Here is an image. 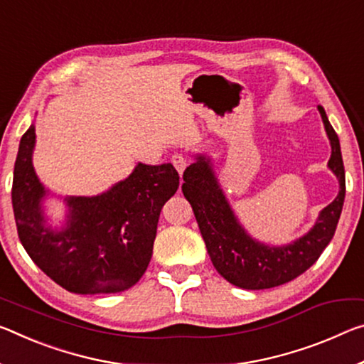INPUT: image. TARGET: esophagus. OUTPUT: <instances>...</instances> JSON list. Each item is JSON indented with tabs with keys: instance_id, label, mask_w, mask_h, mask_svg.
Returning a JSON list of instances; mask_svg holds the SVG:
<instances>
[{
	"instance_id": "34e87169",
	"label": "esophagus",
	"mask_w": 364,
	"mask_h": 364,
	"mask_svg": "<svg viewBox=\"0 0 364 364\" xmlns=\"http://www.w3.org/2000/svg\"><path fill=\"white\" fill-rule=\"evenodd\" d=\"M171 164L175 165V168L178 170V173H180V176H181L183 171L186 170V166L189 165V159L186 157V155H183V154H175L171 157Z\"/></svg>"
}]
</instances>
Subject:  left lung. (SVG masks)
<instances>
[{"mask_svg": "<svg viewBox=\"0 0 364 364\" xmlns=\"http://www.w3.org/2000/svg\"><path fill=\"white\" fill-rule=\"evenodd\" d=\"M331 142L328 170L337 176L338 194L324 207L308 233L287 245L262 243L246 232L218 181L213 161L196 154L183 173V194L191 204L200 235L217 272L245 290H264L296 279L313 265L336 233L345 200V170L338 136L321 105L317 107Z\"/></svg>", "mask_w": 364, "mask_h": 364, "instance_id": "left-lung-1", "label": "left lung"}]
</instances>
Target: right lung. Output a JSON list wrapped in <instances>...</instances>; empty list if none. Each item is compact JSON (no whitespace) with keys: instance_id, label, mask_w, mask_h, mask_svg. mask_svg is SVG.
<instances>
[{"instance_id":"1","label":"right lung","mask_w":364,"mask_h":364,"mask_svg":"<svg viewBox=\"0 0 364 364\" xmlns=\"http://www.w3.org/2000/svg\"><path fill=\"white\" fill-rule=\"evenodd\" d=\"M36 124L19 144L13 178L17 233L51 280L79 295H108L136 285L152 257L164 204L180 186L171 164H137L128 178L97 196H66L60 227L51 225L32 157Z\"/></svg>"}]
</instances>
